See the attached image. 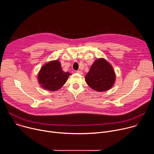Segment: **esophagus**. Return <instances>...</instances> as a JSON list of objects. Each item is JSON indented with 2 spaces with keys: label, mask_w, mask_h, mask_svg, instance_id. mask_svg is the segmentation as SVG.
I'll return each mask as SVG.
<instances>
[{
  "label": "esophagus",
  "mask_w": 154,
  "mask_h": 154,
  "mask_svg": "<svg viewBox=\"0 0 154 154\" xmlns=\"http://www.w3.org/2000/svg\"><path fill=\"white\" fill-rule=\"evenodd\" d=\"M76 72H77V73H78V74H81V75L83 74V72H82L81 71H80V70H78V71H77Z\"/></svg>",
  "instance_id": "34e87169"
}]
</instances>
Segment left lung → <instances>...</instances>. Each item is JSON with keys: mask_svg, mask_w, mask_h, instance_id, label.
<instances>
[{"mask_svg": "<svg viewBox=\"0 0 154 154\" xmlns=\"http://www.w3.org/2000/svg\"><path fill=\"white\" fill-rule=\"evenodd\" d=\"M115 79V73L112 65L103 58L96 60L89 72L85 75L86 83L97 91L110 89L114 85Z\"/></svg>", "mask_w": 154, "mask_h": 154, "instance_id": "8db88e82", "label": "left lung"}]
</instances>
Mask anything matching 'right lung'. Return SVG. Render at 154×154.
Returning <instances> with one entry per match:
<instances>
[{
    "mask_svg": "<svg viewBox=\"0 0 154 154\" xmlns=\"http://www.w3.org/2000/svg\"><path fill=\"white\" fill-rule=\"evenodd\" d=\"M71 74L64 72L58 60L45 64L40 69L38 79L41 86L47 90L54 91L59 90L66 82Z\"/></svg>",
    "mask_w": 154,
    "mask_h": 154,
    "instance_id": "add662e5",
    "label": "right lung"
}]
</instances>
